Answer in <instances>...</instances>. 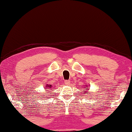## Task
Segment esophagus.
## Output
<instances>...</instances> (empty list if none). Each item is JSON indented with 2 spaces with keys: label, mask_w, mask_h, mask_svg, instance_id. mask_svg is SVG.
<instances>
[{
  "label": "esophagus",
  "mask_w": 132,
  "mask_h": 132,
  "mask_svg": "<svg viewBox=\"0 0 132 132\" xmlns=\"http://www.w3.org/2000/svg\"><path fill=\"white\" fill-rule=\"evenodd\" d=\"M64 84H66V85H70V84H71V81H70V80H66V81L64 82Z\"/></svg>",
  "instance_id": "obj_1"
}]
</instances>
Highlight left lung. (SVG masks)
Returning <instances> with one entry per match:
<instances>
[{
    "mask_svg": "<svg viewBox=\"0 0 132 132\" xmlns=\"http://www.w3.org/2000/svg\"><path fill=\"white\" fill-rule=\"evenodd\" d=\"M87 85H86V87H85V88H87ZM89 93V92H86V91H85V92H84V93Z\"/></svg>",
    "mask_w": 132,
    "mask_h": 132,
    "instance_id": "obj_1",
    "label": "left lung"
}]
</instances>
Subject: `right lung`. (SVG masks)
Segmentation results:
<instances>
[{
    "label": "right lung",
    "mask_w": 132,
    "mask_h": 132,
    "mask_svg": "<svg viewBox=\"0 0 132 132\" xmlns=\"http://www.w3.org/2000/svg\"><path fill=\"white\" fill-rule=\"evenodd\" d=\"M51 87H52V85H48V84H47V85H46V86H45V89L46 90H47V89H50Z\"/></svg>",
    "instance_id": "add662e5"
}]
</instances>
